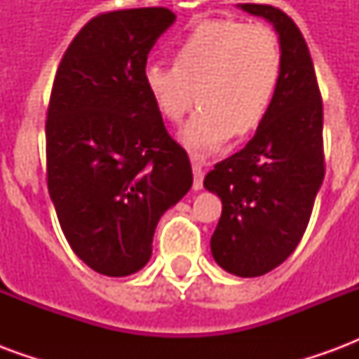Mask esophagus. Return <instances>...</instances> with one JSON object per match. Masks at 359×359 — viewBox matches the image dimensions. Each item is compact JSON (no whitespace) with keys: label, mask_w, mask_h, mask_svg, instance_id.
Instances as JSON below:
<instances>
[{"label":"esophagus","mask_w":359,"mask_h":359,"mask_svg":"<svg viewBox=\"0 0 359 359\" xmlns=\"http://www.w3.org/2000/svg\"><path fill=\"white\" fill-rule=\"evenodd\" d=\"M192 171H194V190L203 188V163L198 156H192Z\"/></svg>","instance_id":"obj_1"}]
</instances>
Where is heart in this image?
<instances>
[{"label":"heart","instance_id":"obj_1","mask_svg":"<svg viewBox=\"0 0 359 359\" xmlns=\"http://www.w3.org/2000/svg\"><path fill=\"white\" fill-rule=\"evenodd\" d=\"M283 79L277 34L264 25L203 20L175 48V65L151 61L142 81L159 115L179 123L194 100L200 109L182 130V144L210 154L256 130L269 113Z\"/></svg>","mask_w":359,"mask_h":359}]
</instances>
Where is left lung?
Here are the masks:
<instances>
[{
  "label": "left lung",
  "mask_w": 359,
  "mask_h": 359,
  "mask_svg": "<svg viewBox=\"0 0 359 359\" xmlns=\"http://www.w3.org/2000/svg\"><path fill=\"white\" fill-rule=\"evenodd\" d=\"M275 27L283 53L277 97L254 138L203 179L223 211L211 254L236 277H259L292 254L325 177L323 103L308 43L277 7L238 4Z\"/></svg>",
  "instance_id": "obj_1"
}]
</instances>
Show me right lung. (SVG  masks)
<instances>
[{
  "instance_id": "obj_1",
  "label": "right lung",
  "mask_w": 359,
  "mask_h": 359,
  "mask_svg": "<svg viewBox=\"0 0 359 359\" xmlns=\"http://www.w3.org/2000/svg\"><path fill=\"white\" fill-rule=\"evenodd\" d=\"M175 19L165 7L97 15L67 48L51 88L50 198L69 246L107 277L148 264L159 219L192 187L187 151L142 81Z\"/></svg>"
}]
</instances>
